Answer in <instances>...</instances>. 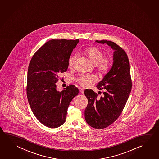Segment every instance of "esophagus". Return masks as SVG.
<instances>
[{
	"mask_svg": "<svg viewBox=\"0 0 159 159\" xmlns=\"http://www.w3.org/2000/svg\"><path fill=\"white\" fill-rule=\"evenodd\" d=\"M79 90H80V92L82 94H84V89H83V88H79Z\"/></svg>",
	"mask_w": 159,
	"mask_h": 159,
	"instance_id": "esophagus-1",
	"label": "esophagus"
}]
</instances>
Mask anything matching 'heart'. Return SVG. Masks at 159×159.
<instances>
[{
    "label": "heart",
    "mask_w": 159,
    "mask_h": 159,
    "mask_svg": "<svg viewBox=\"0 0 159 159\" xmlns=\"http://www.w3.org/2000/svg\"><path fill=\"white\" fill-rule=\"evenodd\" d=\"M83 54L86 56L93 64L95 70L100 76H104L111 70L112 60L110 57H104L103 51L95 47L86 48L83 51ZM76 55H71L69 59V67L70 69L75 67ZM97 77L93 74L80 75L76 78V81L81 86L86 88L97 81Z\"/></svg>",
    "instance_id": "b5f03b06"
}]
</instances>
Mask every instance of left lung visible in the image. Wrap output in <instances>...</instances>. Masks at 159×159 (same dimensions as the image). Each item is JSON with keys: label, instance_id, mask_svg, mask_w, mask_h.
Returning <instances> with one entry per match:
<instances>
[{"label": "left lung", "instance_id": "1", "mask_svg": "<svg viewBox=\"0 0 159 159\" xmlns=\"http://www.w3.org/2000/svg\"><path fill=\"white\" fill-rule=\"evenodd\" d=\"M107 43L114 50L111 70L97 87L104 89L103 97H98L91 89L84 91L88 100L85 110L87 123L93 128L103 129L114 122L122 113L132 89V79L128 56L122 48L116 43L107 40L98 41Z\"/></svg>", "mask_w": 159, "mask_h": 159}]
</instances>
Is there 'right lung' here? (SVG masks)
Segmentation results:
<instances>
[{"instance_id": "obj_1", "label": "right lung", "mask_w": 159, "mask_h": 159, "mask_svg": "<svg viewBox=\"0 0 159 159\" xmlns=\"http://www.w3.org/2000/svg\"><path fill=\"white\" fill-rule=\"evenodd\" d=\"M79 41L50 40L35 52L28 66V103L37 119L48 127L57 128L64 123L70 102L78 94V88L74 85L57 91L56 83L67 71L71 53Z\"/></svg>"}]
</instances>
